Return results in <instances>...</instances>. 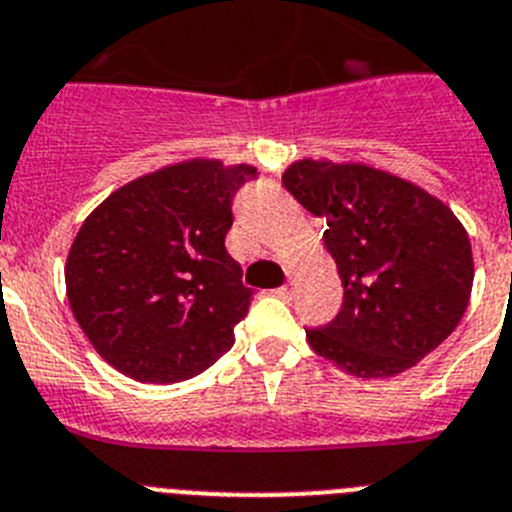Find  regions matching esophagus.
Masks as SVG:
<instances>
[{
  "mask_svg": "<svg viewBox=\"0 0 512 512\" xmlns=\"http://www.w3.org/2000/svg\"><path fill=\"white\" fill-rule=\"evenodd\" d=\"M273 293L278 298H290V296H293V288H290V285H280V288H275Z\"/></svg>",
  "mask_w": 512,
  "mask_h": 512,
  "instance_id": "obj_1",
  "label": "esophagus"
}]
</instances>
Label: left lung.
I'll use <instances>...</instances> for the list:
<instances>
[{"label": "left lung", "instance_id": "left-lung-1", "mask_svg": "<svg viewBox=\"0 0 512 512\" xmlns=\"http://www.w3.org/2000/svg\"><path fill=\"white\" fill-rule=\"evenodd\" d=\"M283 186L324 216L344 301L306 329L319 357L357 377H395L434 352L467 311L474 262L454 211L416 183L362 163L298 160Z\"/></svg>", "mask_w": 512, "mask_h": 512}]
</instances>
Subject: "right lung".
Returning a JSON list of instances; mask_svg holds the SVG:
<instances>
[{
	"label": "right lung",
	"mask_w": 512,
	"mask_h": 512,
	"mask_svg": "<svg viewBox=\"0 0 512 512\" xmlns=\"http://www.w3.org/2000/svg\"><path fill=\"white\" fill-rule=\"evenodd\" d=\"M252 165L193 158L101 201L66 260V293L101 359L137 382H181L234 344L252 290L224 247Z\"/></svg>",
	"instance_id": "obj_1"
}]
</instances>
